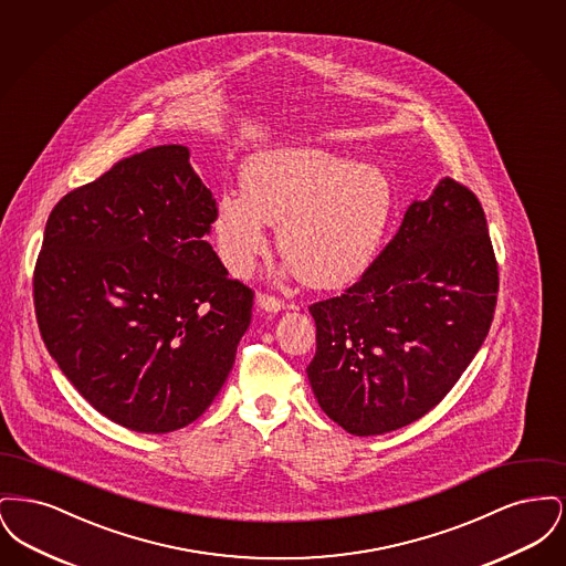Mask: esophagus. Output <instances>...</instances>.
<instances>
[{"instance_id":"esophagus-1","label":"esophagus","mask_w":566,"mask_h":566,"mask_svg":"<svg viewBox=\"0 0 566 566\" xmlns=\"http://www.w3.org/2000/svg\"><path fill=\"white\" fill-rule=\"evenodd\" d=\"M256 307L263 310V312H270V314H277L286 307V303L277 296L268 295V293H259L256 295Z\"/></svg>"}]
</instances>
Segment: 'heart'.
<instances>
[{"mask_svg": "<svg viewBox=\"0 0 566 566\" xmlns=\"http://www.w3.org/2000/svg\"><path fill=\"white\" fill-rule=\"evenodd\" d=\"M242 195L218 197V252L245 275L268 250L265 224H277V252L314 289H342L374 263L395 212V189L374 163H354L316 146L275 148L243 163Z\"/></svg>", "mask_w": 566, "mask_h": 566, "instance_id": "obj_1", "label": "heart"}]
</instances>
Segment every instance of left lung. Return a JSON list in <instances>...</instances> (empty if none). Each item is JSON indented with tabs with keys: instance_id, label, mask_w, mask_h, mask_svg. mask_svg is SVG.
<instances>
[{
	"instance_id": "8db88e82",
	"label": "left lung",
	"mask_w": 566,
	"mask_h": 566,
	"mask_svg": "<svg viewBox=\"0 0 566 566\" xmlns=\"http://www.w3.org/2000/svg\"><path fill=\"white\" fill-rule=\"evenodd\" d=\"M499 268L478 197L443 178L342 296L310 305L307 367L324 413L369 437L429 413L482 348Z\"/></svg>"
}]
</instances>
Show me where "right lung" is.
Returning a JSON list of instances; mask_svg holds the SVG:
<instances>
[{
	"mask_svg": "<svg viewBox=\"0 0 566 566\" xmlns=\"http://www.w3.org/2000/svg\"><path fill=\"white\" fill-rule=\"evenodd\" d=\"M189 148L155 146L67 192L33 271L42 339L112 422L171 432L197 420L233 369L254 293L212 245V190Z\"/></svg>",
	"mask_w": 566,
	"mask_h": 566,
	"instance_id": "1",
	"label": "right lung"
}]
</instances>
